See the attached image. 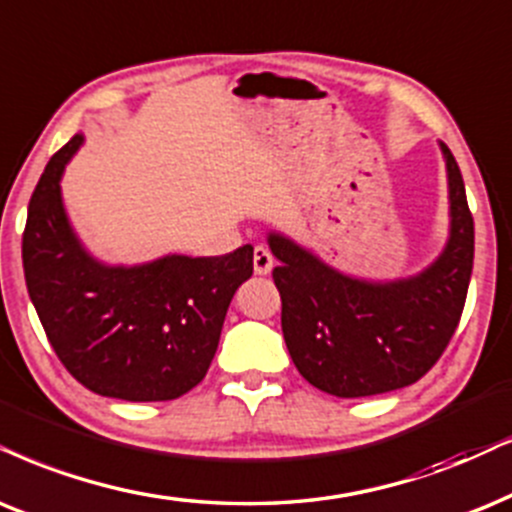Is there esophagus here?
Masks as SVG:
<instances>
[{"instance_id": "1", "label": "esophagus", "mask_w": 512, "mask_h": 512, "mask_svg": "<svg viewBox=\"0 0 512 512\" xmlns=\"http://www.w3.org/2000/svg\"><path fill=\"white\" fill-rule=\"evenodd\" d=\"M252 267H255V274H269L271 267H274V255H271L269 248L264 245H257L255 252H252Z\"/></svg>"}]
</instances>
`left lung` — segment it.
<instances>
[{"instance_id":"8db88e82","label":"left lung","mask_w":512,"mask_h":512,"mask_svg":"<svg viewBox=\"0 0 512 512\" xmlns=\"http://www.w3.org/2000/svg\"><path fill=\"white\" fill-rule=\"evenodd\" d=\"M449 172L451 238L423 274L366 283L326 267L300 245L271 234L281 262L271 276L281 295V328L304 380L335 397L399 390L442 357L468 297L475 222L456 158L442 144Z\"/></svg>"}]
</instances>
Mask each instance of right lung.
<instances>
[{
	"label": "right lung",
	"mask_w": 512,
	"mask_h": 512,
	"mask_svg": "<svg viewBox=\"0 0 512 512\" xmlns=\"http://www.w3.org/2000/svg\"><path fill=\"white\" fill-rule=\"evenodd\" d=\"M80 144L75 134L54 153L30 198V300L56 357L87 390L125 401L177 399L208 373L231 297L252 276V245L222 257L103 267L77 243L61 203L58 181Z\"/></svg>",
	"instance_id": "right-lung-1"
}]
</instances>
